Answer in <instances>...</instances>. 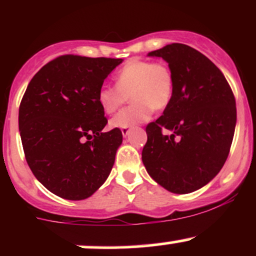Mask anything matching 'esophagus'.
I'll return each mask as SVG.
<instances>
[{
    "label": "esophagus",
    "mask_w": 256,
    "mask_h": 256,
    "mask_svg": "<svg viewBox=\"0 0 256 256\" xmlns=\"http://www.w3.org/2000/svg\"><path fill=\"white\" fill-rule=\"evenodd\" d=\"M128 131H130V130H128V128H122V136H124V137L128 136Z\"/></svg>",
    "instance_id": "1"
}]
</instances>
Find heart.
<instances>
[{"label":"heart","instance_id":"b5f03b06","mask_svg":"<svg viewBox=\"0 0 256 256\" xmlns=\"http://www.w3.org/2000/svg\"><path fill=\"white\" fill-rule=\"evenodd\" d=\"M116 86L102 85L98 101L106 114H113L132 100L130 107L110 119V128H130L146 122L152 112L165 110L172 101L174 79L168 64L146 58L128 60L114 77Z\"/></svg>","mask_w":256,"mask_h":256}]
</instances>
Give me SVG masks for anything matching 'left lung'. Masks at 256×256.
<instances>
[{
	"label": "left lung",
	"instance_id": "8db88e82",
	"mask_svg": "<svg viewBox=\"0 0 256 256\" xmlns=\"http://www.w3.org/2000/svg\"><path fill=\"white\" fill-rule=\"evenodd\" d=\"M148 55L168 62L174 88L162 116L146 125L142 161L166 190L192 192L210 183L228 156L236 100L222 71L192 46L172 43Z\"/></svg>",
	"mask_w": 256,
	"mask_h": 256
}]
</instances>
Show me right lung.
Returning a JSON list of instances; mask_svg holds the SVG:
<instances>
[{
    "label": "right lung",
    "instance_id": "right-lung-1",
    "mask_svg": "<svg viewBox=\"0 0 256 256\" xmlns=\"http://www.w3.org/2000/svg\"><path fill=\"white\" fill-rule=\"evenodd\" d=\"M122 58L61 55L28 85L19 107V131L28 165L49 192L66 200L92 195L110 176L120 128L108 120L98 89Z\"/></svg>",
    "mask_w": 256,
    "mask_h": 256
}]
</instances>
